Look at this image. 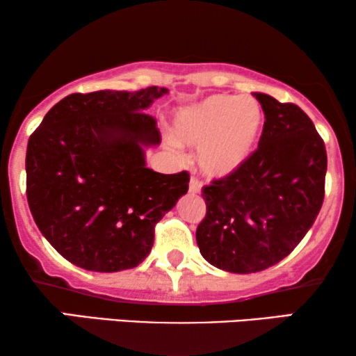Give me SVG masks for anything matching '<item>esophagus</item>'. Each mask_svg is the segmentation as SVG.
<instances>
[{"instance_id":"34e87169","label":"esophagus","mask_w":356,"mask_h":356,"mask_svg":"<svg viewBox=\"0 0 356 356\" xmlns=\"http://www.w3.org/2000/svg\"><path fill=\"white\" fill-rule=\"evenodd\" d=\"M201 186H202L201 179L196 178V177H193L191 181H189V193H191V194H197L199 191H201Z\"/></svg>"}]
</instances>
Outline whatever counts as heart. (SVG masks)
Wrapping results in <instances>:
<instances>
[{
  "instance_id": "1",
  "label": "heart",
  "mask_w": 356,
  "mask_h": 356,
  "mask_svg": "<svg viewBox=\"0 0 356 356\" xmlns=\"http://www.w3.org/2000/svg\"><path fill=\"white\" fill-rule=\"evenodd\" d=\"M264 123V110L256 99L216 94L179 111L175 134L181 144L202 147V173L225 178L238 172L254 152Z\"/></svg>"
}]
</instances>
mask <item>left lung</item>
I'll return each mask as SVG.
<instances>
[{
  "label": "left lung",
  "mask_w": 356,
  "mask_h": 356,
  "mask_svg": "<svg viewBox=\"0 0 356 356\" xmlns=\"http://www.w3.org/2000/svg\"><path fill=\"white\" fill-rule=\"evenodd\" d=\"M254 95L266 115L257 149L238 172L202 188L207 211L196 230L204 259L232 274L289 256L324 201L327 154L313 121L298 105Z\"/></svg>",
  "instance_id": "8db88e82"
}]
</instances>
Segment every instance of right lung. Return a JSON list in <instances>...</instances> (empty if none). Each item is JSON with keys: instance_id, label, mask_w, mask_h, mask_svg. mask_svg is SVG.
<instances>
[{"instance_id": "right-lung-1", "label": "right lung", "mask_w": 356, "mask_h": 356, "mask_svg": "<svg viewBox=\"0 0 356 356\" xmlns=\"http://www.w3.org/2000/svg\"><path fill=\"white\" fill-rule=\"evenodd\" d=\"M165 87L71 94L29 138L27 202L38 230L77 267L118 272L152 250L155 225L183 194L189 173L145 167L143 145L160 133L145 108Z\"/></svg>"}]
</instances>
